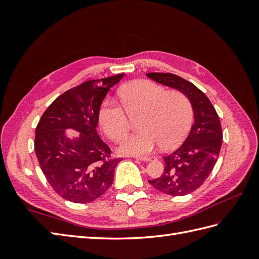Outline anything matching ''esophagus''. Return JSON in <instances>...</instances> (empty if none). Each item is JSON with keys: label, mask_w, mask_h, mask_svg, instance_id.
<instances>
[{"label": "esophagus", "mask_w": 259, "mask_h": 259, "mask_svg": "<svg viewBox=\"0 0 259 259\" xmlns=\"http://www.w3.org/2000/svg\"><path fill=\"white\" fill-rule=\"evenodd\" d=\"M137 160H141V161H150L152 159H155L153 157H135Z\"/></svg>", "instance_id": "esophagus-1"}]
</instances>
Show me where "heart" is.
I'll use <instances>...</instances> for the list:
<instances>
[{"label": "heart", "instance_id": "1", "mask_svg": "<svg viewBox=\"0 0 259 259\" xmlns=\"http://www.w3.org/2000/svg\"><path fill=\"white\" fill-rule=\"evenodd\" d=\"M119 103L106 99L99 108V123L110 139L120 141L128 133L130 119L136 120L138 133L120 144L121 153L142 157L160 145L170 149L180 144L192 123V107L183 92L167 91L148 80H138L121 87Z\"/></svg>", "mask_w": 259, "mask_h": 259}]
</instances>
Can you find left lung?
<instances>
[{"instance_id":"left-lung-1","label":"left lung","mask_w":259,"mask_h":259,"mask_svg":"<svg viewBox=\"0 0 259 259\" xmlns=\"http://www.w3.org/2000/svg\"><path fill=\"white\" fill-rule=\"evenodd\" d=\"M147 76L183 92L195 114V123L184 144L163 157L162 175L148 181L167 195H188L205 183L216 164L223 142L221 121L207 96L191 82L172 73L151 72Z\"/></svg>"}]
</instances>
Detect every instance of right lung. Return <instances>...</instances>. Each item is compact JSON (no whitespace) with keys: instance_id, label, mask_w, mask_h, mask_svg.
Here are the masks:
<instances>
[{"instance_id":"right-lung-1","label":"right lung","mask_w":259,"mask_h":259,"mask_svg":"<svg viewBox=\"0 0 259 259\" xmlns=\"http://www.w3.org/2000/svg\"><path fill=\"white\" fill-rule=\"evenodd\" d=\"M123 73L87 81L54 100L38 121L34 150L42 172L58 195L76 203L96 200L112 185L121 161L97 134L99 108L110 88ZM68 127L81 134L78 140L64 137Z\"/></svg>"}]
</instances>
